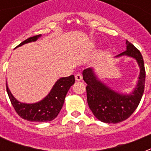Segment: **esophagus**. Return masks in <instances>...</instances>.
Masks as SVG:
<instances>
[{
  "instance_id": "1",
  "label": "esophagus",
  "mask_w": 151,
  "mask_h": 151,
  "mask_svg": "<svg viewBox=\"0 0 151 151\" xmlns=\"http://www.w3.org/2000/svg\"><path fill=\"white\" fill-rule=\"evenodd\" d=\"M75 79L76 81H81L82 80V75H81V73H77V74L75 75Z\"/></svg>"
}]
</instances>
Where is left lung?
<instances>
[{
	"mask_svg": "<svg viewBox=\"0 0 151 151\" xmlns=\"http://www.w3.org/2000/svg\"><path fill=\"white\" fill-rule=\"evenodd\" d=\"M127 50L117 56L129 55L136 59L140 68L138 85L130 95H122L110 89L103 83L97 80L92 69L83 71L87 92V101L90 110L93 114L103 122L119 123L128 119L139 106L144 92L146 71L143 59L140 52L126 41Z\"/></svg>",
	"mask_w": 151,
	"mask_h": 151,
	"instance_id": "obj_1",
	"label": "left lung"
}]
</instances>
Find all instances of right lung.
Returning <instances> with one entry per match:
<instances>
[{"label": "right lung", "instance_id": "1", "mask_svg": "<svg viewBox=\"0 0 151 151\" xmlns=\"http://www.w3.org/2000/svg\"><path fill=\"white\" fill-rule=\"evenodd\" d=\"M41 36V34H39L29 37L24 41H22V43H20L18 46L37 41ZM74 82L75 78L73 75L60 78L59 80L57 81L49 94L43 100L34 104L22 103L16 100L8 89L7 83L6 90L15 112L22 118L30 122H51L59 114V111L61 110L63 105L66 93Z\"/></svg>", "mask_w": 151, "mask_h": 151}]
</instances>
